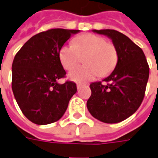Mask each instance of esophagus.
Segmentation results:
<instances>
[{"mask_svg":"<svg viewBox=\"0 0 158 158\" xmlns=\"http://www.w3.org/2000/svg\"><path fill=\"white\" fill-rule=\"evenodd\" d=\"M81 87H82V84H77V89H78V90H80Z\"/></svg>","mask_w":158,"mask_h":158,"instance_id":"34e87169","label":"esophagus"}]
</instances>
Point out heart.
Returning <instances> with one entry per match:
<instances>
[{"instance_id":"heart-1","label":"heart","mask_w":158,"mask_h":158,"mask_svg":"<svg viewBox=\"0 0 158 158\" xmlns=\"http://www.w3.org/2000/svg\"><path fill=\"white\" fill-rule=\"evenodd\" d=\"M73 45H63L59 51V59L66 70L77 67L84 58L85 66L69 73V79L75 82L90 81L95 77H106L115 69L119 61L116 45L105 37L87 33L73 39Z\"/></svg>"}]
</instances>
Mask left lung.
Returning a JSON list of instances; mask_svg holds the SVG:
<instances>
[{"mask_svg": "<svg viewBox=\"0 0 158 158\" xmlns=\"http://www.w3.org/2000/svg\"><path fill=\"white\" fill-rule=\"evenodd\" d=\"M110 37L117 46L119 61L102 81L90 85L87 101L90 114L105 123H118L131 116L143 102L149 79V65L143 50L130 38L115 30H94Z\"/></svg>", "mask_w": 158, "mask_h": 158, "instance_id": "1", "label": "left lung"}]
</instances>
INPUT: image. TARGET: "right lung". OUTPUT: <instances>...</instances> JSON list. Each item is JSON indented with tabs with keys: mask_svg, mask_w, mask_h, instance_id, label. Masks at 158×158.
<instances>
[{
	"mask_svg": "<svg viewBox=\"0 0 158 158\" xmlns=\"http://www.w3.org/2000/svg\"><path fill=\"white\" fill-rule=\"evenodd\" d=\"M79 30L56 28L31 37L15 55L12 66V89L25 117L37 125L56 122L62 117L77 91L72 81L60 85L66 77L59 51Z\"/></svg>",
	"mask_w": 158,
	"mask_h": 158,
	"instance_id": "1",
	"label": "right lung"
}]
</instances>
